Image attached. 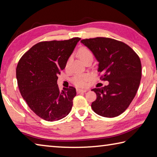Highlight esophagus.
Here are the masks:
<instances>
[{
  "mask_svg": "<svg viewBox=\"0 0 157 157\" xmlns=\"http://www.w3.org/2000/svg\"><path fill=\"white\" fill-rule=\"evenodd\" d=\"M76 91L78 94H80V93H85L87 91L86 89H77Z\"/></svg>",
  "mask_w": 157,
  "mask_h": 157,
  "instance_id": "obj_1",
  "label": "esophagus"
}]
</instances>
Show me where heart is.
<instances>
[{"mask_svg":"<svg viewBox=\"0 0 157 157\" xmlns=\"http://www.w3.org/2000/svg\"><path fill=\"white\" fill-rule=\"evenodd\" d=\"M78 54L79 58L83 61V62L90 59H93V57H94V55H93V53L91 50L85 47L79 48L78 52ZM70 61H71V58H69L67 61V62H66V67L68 66ZM89 79V75H87V74H78V75H75L73 76V78H72V82L74 84L76 85V86H84L85 82L88 80Z\"/></svg>","mask_w":157,"mask_h":157,"instance_id":"1","label":"heart"}]
</instances>
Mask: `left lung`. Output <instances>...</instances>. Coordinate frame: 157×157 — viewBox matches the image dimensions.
<instances>
[{"mask_svg":"<svg viewBox=\"0 0 157 157\" xmlns=\"http://www.w3.org/2000/svg\"><path fill=\"white\" fill-rule=\"evenodd\" d=\"M98 62L100 79L109 84L93 89L97 98L92 102L95 113L107 118L123 113L134 99L141 79V63L139 56L123 42L105 37L81 41Z\"/></svg>","mask_w":157,"mask_h":157,"instance_id":"1","label":"left lung"}]
</instances>
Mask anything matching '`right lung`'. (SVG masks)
<instances>
[{
  "mask_svg": "<svg viewBox=\"0 0 157 157\" xmlns=\"http://www.w3.org/2000/svg\"><path fill=\"white\" fill-rule=\"evenodd\" d=\"M80 38L42 41L26 52L18 63L17 79L21 95L33 112L47 121L64 118L72 109L76 89L73 86L60 91L58 74Z\"/></svg>",
  "mask_w": 157,
  "mask_h": 157,
  "instance_id": "obj_1",
  "label": "right lung"
}]
</instances>
